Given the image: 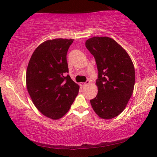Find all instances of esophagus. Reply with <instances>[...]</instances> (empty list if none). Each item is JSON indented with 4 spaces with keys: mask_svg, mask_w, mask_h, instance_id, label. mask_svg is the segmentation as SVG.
<instances>
[{
    "mask_svg": "<svg viewBox=\"0 0 157 157\" xmlns=\"http://www.w3.org/2000/svg\"><path fill=\"white\" fill-rule=\"evenodd\" d=\"M89 83H90V81H87L86 83H83V82L79 83V85H80V86L83 87V86H86L87 84H89Z\"/></svg>",
    "mask_w": 157,
    "mask_h": 157,
    "instance_id": "esophagus-1",
    "label": "esophagus"
}]
</instances>
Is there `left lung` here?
Returning a JSON list of instances; mask_svg holds the SVG:
<instances>
[{"mask_svg": "<svg viewBox=\"0 0 157 157\" xmlns=\"http://www.w3.org/2000/svg\"><path fill=\"white\" fill-rule=\"evenodd\" d=\"M85 45L96 60L98 72V94L90 101L91 106L101 119H113L124 110L133 94L134 64L127 52L111 38L95 36Z\"/></svg>", "mask_w": 157, "mask_h": 157, "instance_id": "8db88e82", "label": "left lung"}]
</instances>
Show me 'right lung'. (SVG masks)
I'll list each match as a JSON object with an SVG mask.
<instances>
[{"mask_svg":"<svg viewBox=\"0 0 157 157\" xmlns=\"http://www.w3.org/2000/svg\"><path fill=\"white\" fill-rule=\"evenodd\" d=\"M74 39L56 38L40 44L26 71V86L32 101L42 114L57 120L68 112L79 86L71 78L66 55Z\"/></svg>","mask_w":157,"mask_h":157,"instance_id":"add662e5","label":"right lung"}]
</instances>
